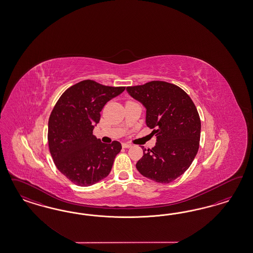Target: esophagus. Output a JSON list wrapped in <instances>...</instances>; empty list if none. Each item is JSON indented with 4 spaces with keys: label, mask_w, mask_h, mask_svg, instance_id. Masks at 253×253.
Wrapping results in <instances>:
<instances>
[{
    "label": "esophagus",
    "mask_w": 253,
    "mask_h": 253,
    "mask_svg": "<svg viewBox=\"0 0 253 253\" xmlns=\"http://www.w3.org/2000/svg\"><path fill=\"white\" fill-rule=\"evenodd\" d=\"M130 146H131V145L128 144V143H123V148H129Z\"/></svg>",
    "instance_id": "34e87169"
}]
</instances>
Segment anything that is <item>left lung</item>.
Here are the masks:
<instances>
[{"instance_id": "8db88e82", "label": "left lung", "mask_w": 253, "mask_h": 253, "mask_svg": "<svg viewBox=\"0 0 253 253\" xmlns=\"http://www.w3.org/2000/svg\"><path fill=\"white\" fill-rule=\"evenodd\" d=\"M126 91L146 108V125L157 137L151 150L143 149L136 169L143 176L169 184L189 168L198 153L201 123L196 106L184 90L165 82L154 81Z\"/></svg>"}]
</instances>
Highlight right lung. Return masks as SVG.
<instances>
[{
	"label": "right lung",
	"instance_id": "1",
	"mask_svg": "<svg viewBox=\"0 0 253 253\" xmlns=\"http://www.w3.org/2000/svg\"><path fill=\"white\" fill-rule=\"evenodd\" d=\"M125 87L91 80L71 86L55 104L48 122V144L56 168L73 184L89 186L107 177L122 145L104 144L93 134L100 112Z\"/></svg>",
	"mask_w": 253,
	"mask_h": 253
}]
</instances>
